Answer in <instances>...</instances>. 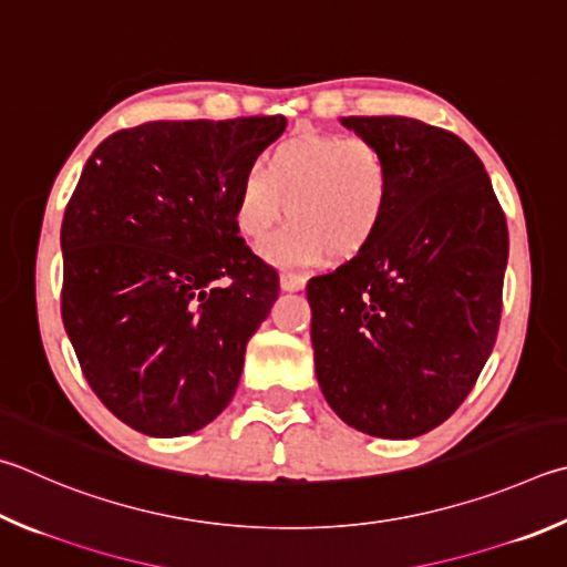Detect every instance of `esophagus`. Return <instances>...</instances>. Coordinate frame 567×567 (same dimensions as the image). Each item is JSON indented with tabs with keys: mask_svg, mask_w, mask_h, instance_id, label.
Returning a JSON list of instances; mask_svg holds the SVG:
<instances>
[{
	"mask_svg": "<svg viewBox=\"0 0 567 567\" xmlns=\"http://www.w3.org/2000/svg\"><path fill=\"white\" fill-rule=\"evenodd\" d=\"M305 282H307V280H305L302 275L290 272V270H285V272L280 275V285H282V290H285V292H297V290H302Z\"/></svg>",
	"mask_w": 567,
	"mask_h": 567,
	"instance_id": "1",
	"label": "esophagus"
}]
</instances>
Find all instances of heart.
I'll return each instance as SVG.
<instances>
[{"instance_id": "obj_1", "label": "heart", "mask_w": 567, "mask_h": 567, "mask_svg": "<svg viewBox=\"0 0 567 567\" xmlns=\"http://www.w3.org/2000/svg\"><path fill=\"white\" fill-rule=\"evenodd\" d=\"M394 200V173L377 143L342 136H297L277 143L262 171L250 168L235 193L243 238L265 240L285 215L290 225L265 245L280 267L349 260L377 240Z\"/></svg>"}]
</instances>
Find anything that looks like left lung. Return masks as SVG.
<instances>
[{
  "instance_id": "1",
  "label": "left lung",
  "mask_w": 567,
  "mask_h": 567,
  "mask_svg": "<svg viewBox=\"0 0 567 567\" xmlns=\"http://www.w3.org/2000/svg\"><path fill=\"white\" fill-rule=\"evenodd\" d=\"M394 173L377 240L307 282L315 372L357 431L414 439L454 414L496 344L508 225L481 158L406 116H347Z\"/></svg>"
}]
</instances>
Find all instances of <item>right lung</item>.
I'll list each match as a JSON object with an SVG mask.
<instances>
[{
    "mask_svg": "<svg viewBox=\"0 0 567 567\" xmlns=\"http://www.w3.org/2000/svg\"><path fill=\"white\" fill-rule=\"evenodd\" d=\"M285 116L148 121L91 153L61 223V319L104 406L148 436L230 404L280 295L238 235L235 193Z\"/></svg>",
    "mask_w": 567,
    "mask_h": 567,
    "instance_id": "right-lung-1",
    "label": "right lung"
}]
</instances>
